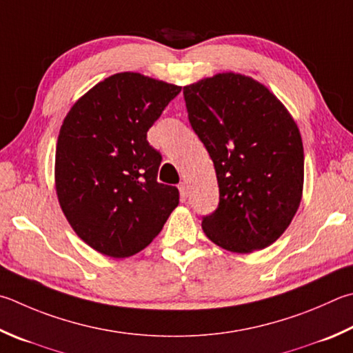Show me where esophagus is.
<instances>
[{"mask_svg": "<svg viewBox=\"0 0 353 353\" xmlns=\"http://www.w3.org/2000/svg\"><path fill=\"white\" fill-rule=\"evenodd\" d=\"M179 191H181V201L185 202L188 199V187L185 183L179 185Z\"/></svg>", "mask_w": 353, "mask_h": 353, "instance_id": "34e87169", "label": "esophagus"}]
</instances>
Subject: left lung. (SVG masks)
Segmentation results:
<instances>
[{
	"label": "left lung",
	"instance_id": "left-lung-1",
	"mask_svg": "<svg viewBox=\"0 0 353 353\" xmlns=\"http://www.w3.org/2000/svg\"><path fill=\"white\" fill-rule=\"evenodd\" d=\"M193 131L213 160L219 203L202 216L208 239L262 250L290 225L304 183V150L284 105L250 77L217 74L183 88Z\"/></svg>",
	"mask_w": 353,
	"mask_h": 353
}]
</instances>
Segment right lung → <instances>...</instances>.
Listing matches in <instances>:
<instances>
[{
    "label": "right lung",
    "instance_id": "1",
    "mask_svg": "<svg viewBox=\"0 0 353 353\" xmlns=\"http://www.w3.org/2000/svg\"><path fill=\"white\" fill-rule=\"evenodd\" d=\"M181 86L136 72L108 77L72 106L55 152V187L74 232L111 258L160 233L179 190L157 182L162 154L146 134Z\"/></svg>",
    "mask_w": 353,
    "mask_h": 353
}]
</instances>
